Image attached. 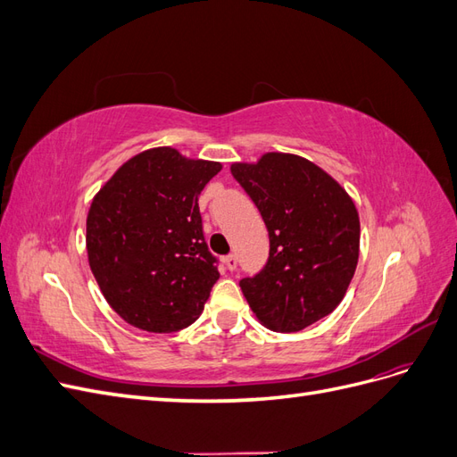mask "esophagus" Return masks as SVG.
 Returning <instances> with one entry per match:
<instances>
[{
    "label": "esophagus",
    "instance_id": "1",
    "mask_svg": "<svg viewBox=\"0 0 457 457\" xmlns=\"http://www.w3.org/2000/svg\"><path fill=\"white\" fill-rule=\"evenodd\" d=\"M223 262H225V267H227L228 270H234V269H237V265H238V259H237V255H227V257L223 259Z\"/></svg>",
    "mask_w": 457,
    "mask_h": 457
}]
</instances>
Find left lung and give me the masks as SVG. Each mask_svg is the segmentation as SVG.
<instances>
[{"label":"left lung","instance_id":"obj_1","mask_svg":"<svg viewBox=\"0 0 457 457\" xmlns=\"http://www.w3.org/2000/svg\"><path fill=\"white\" fill-rule=\"evenodd\" d=\"M230 171L259 207L270 238L267 267L240 280L257 320L289 334L334 312L361 253V219L347 190L289 152L234 162Z\"/></svg>","mask_w":457,"mask_h":457}]
</instances>
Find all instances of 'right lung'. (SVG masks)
I'll list each match as a JSON object with an SVG mask.
<instances>
[{
	"label": "right lung",
	"instance_id": "right-lung-1",
	"mask_svg": "<svg viewBox=\"0 0 457 457\" xmlns=\"http://www.w3.org/2000/svg\"><path fill=\"white\" fill-rule=\"evenodd\" d=\"M223 163L156 146L123 162L89 205L86 250L112 311L133 328L171 334L202 314L219 280L198 196Z\"/></svg>",
	"mask_w": 457,
	"mask_h": 457
}]
</instances>
